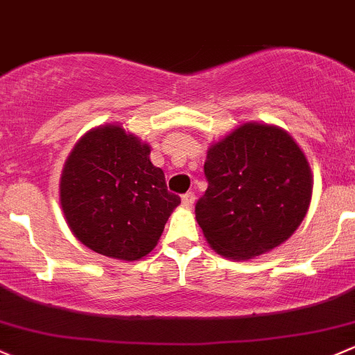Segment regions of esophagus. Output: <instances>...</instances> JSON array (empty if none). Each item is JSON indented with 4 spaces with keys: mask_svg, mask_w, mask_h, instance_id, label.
Here are the masks:
<instances>
[{
    "mask_svg": "<svg viewBox=\"0 0 355 355\" xmlns=\"http://www.w3.org/2000/svg\"><path fill=\"white\" fill-rule=\"evenodd\" d=\"M181 200H182V205H184L186 208L193 207V203H195V193L188 191V193H186V195H182Z\"/></svg>",
    "mask_w": 355,
    "mask_h": 355,
    "instance_id": "obj_1",
    "label": "esophagus"
}]
</instances>
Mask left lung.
<instances>
[{
	"mask_svg": "<svg viewBox=\"0 0 355 355\" xmlns=\"http://www.w3.org/2000/svg\"><path fill=\"white\" fill-rule=\"evenodd\" d=\"M208 188L195 208L208 246L251 259L286 243L308 214L313 174L297 141L275 124L244 123L210 145Z\"/></svg>",
	"mask_w": 355,
	"mask_h": 355,
	"instance_id": "left-lung-1",
	"label": "left lung"
}]
</instances>
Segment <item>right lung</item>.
Wrapping results in <instances>:
<instances>
[{
	"instance_id": "add662e5",
	"label": "right lung",
	"mask_w": 355,
	"mask_h": 355,
	"mask_svg": "<svg viewBox=\"0 0 355 355\" xmlns=\"http://www.w3.org/2000/svg\"><path fill=\"white\" fill-rule=\"evenodd\" d=\"M60 203L69 231L89 250L138 261L157 246L181 198L150 162V145L121 124H102L68 155Z\"/></svg>"
}]
</instances>
